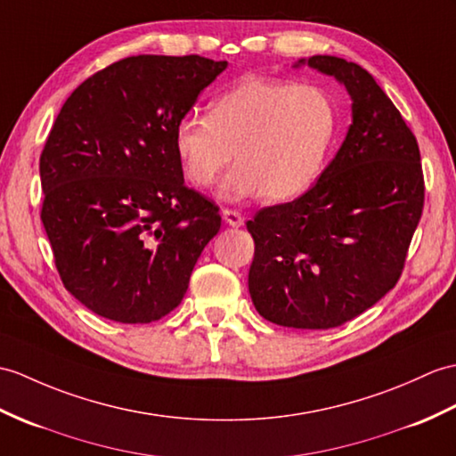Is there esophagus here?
I'll return each instance as SVG.
<instances>
[{"label":"esophagus","instance_id":"esophagus-1","mask_svg":"<svg viewBox=\"0 0 456 456\" xmlns=\"http://www.w3.org/2000/svg\"><path fill=\"white\" fill-rule=\"evenodd\" d=\"M221 216H224V221L231 227L245 225V217H242L239 211H235V209H224V211H221Z\"/></svg>","mask_w":456,"mask_h":456}]
</instances>
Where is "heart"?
<instances>
[{"label": "heart", "mask_w": 456, "mask_h": 456, "mask_svg": "<svg viewBox=\"0 0 456 456\" xmlns=\"http://www.w3.org/2000/svg\"><path fill=\"white\" fill-rule=\"evenodd\" d=\"M338 132V107L324 89L288 79L239 81L175 128V153L184 176L208 188L231 163L221 196L297 198L321 176Z\"/></svg>", "instance_id": "b5f03b06"}]
</instances>
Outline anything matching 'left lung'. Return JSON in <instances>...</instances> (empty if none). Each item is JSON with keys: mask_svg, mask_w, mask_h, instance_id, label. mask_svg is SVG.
<instances>
[{"mask_svg": "<svg viewBox=\"0 0 456 456\" xmlns=\"http://www.w3.org/2000/svg\"><path fill=\"white\" fill-rule=\"evenodd\" d=\"M344 85L352 124L316 184L260 209L248 291L264 319L326 330L355 319L395 288L423 209L419 147L371 73L336 56L303 58Z\"/></svg>", "mask_w": 456, "mask_h": 456, "instance_id": "obj_1", "label": "left lung"}]
</instances>
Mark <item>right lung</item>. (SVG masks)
<instances>
[{
    "instance_id": "add662e5",
    "label": "right lung",
    "mask_w": 456,
    "mask_h": 456,
    "mask_svg": "<svg viewBox=\"0 0 456 456\" xmlns=\"http://www.w3.org/2000/svg\"><path fill=\"white\" fill-rule=\"evenodd\" d=\"M227 68L132 56L83 81L40 155V219L66 289L109 321L145 324L183 301L217 206L184 184L175 128Z\"/></svg>"
}]
</instances>
